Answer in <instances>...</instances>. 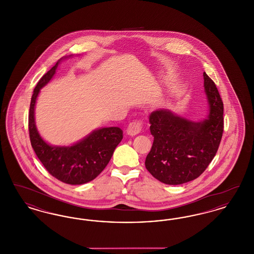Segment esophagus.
Instances as JSON below:
<instances>
[{"instance_id": "34e87169", "label": "esophagus", "mask_w": 254, "mask_h": 254, "mask_svg": "<svg viewBox=\"0 0 254 254\" xmlns=\"http://www.w3.org/2000/svg\"><path fill=\"white\" fill-rule=\"evenodd\" d=\"M142 128V124L140 122L130 123L127 128V134L129 136H135L139 134Z\"/></svg>"}]
</instances>
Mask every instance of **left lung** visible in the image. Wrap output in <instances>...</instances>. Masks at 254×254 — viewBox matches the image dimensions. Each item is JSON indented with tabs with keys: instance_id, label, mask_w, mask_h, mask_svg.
Segmentation results:
<instances>
[{
	"instance_id": "obj_1",
	"label": "left lung",
	"mask_w": 254,
	"mask_h": 254,
	"mask_svg": "<svg viewBox=\"0 0 254 254\" xmlns=\"http://www.w3.org/2000/svg\"><path fill=\"white\" fill-rule=\"evenodd\" d=\"M208 104L204 120L193 121L171 109L152 111L148 120L153 144L145 168L164 184L181 185L198 178L215 156L224 129V106L214 82L204 72Z\"/></svg>"
}]
</instances>
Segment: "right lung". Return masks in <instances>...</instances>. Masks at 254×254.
<instances>
[{"label": "right lung", "mask_w": 254, "mask_h": 254, "mask_svg": "<svg viewBox=\"0 0 254 254\" xmlns=\"http://www.w3.org/2000/svg\"><path fill=\"white\" fill-rule=\"evenodd\" d=\"M72 56L62 57L38 82L30 102L28 129L37 157L49 173L65 184L83 185L95 179L108 166L123 139V131L118 127H100L69 145H50L40 135L35 122V106L40 91L52 80L61 63Z\"/></svg>", "instance_id": "obj_1"}]
</instances>
